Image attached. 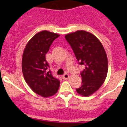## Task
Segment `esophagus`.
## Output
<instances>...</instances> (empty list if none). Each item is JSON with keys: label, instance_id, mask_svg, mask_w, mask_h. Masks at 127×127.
Masks as SVG:
<instances>
[{"label": "esophagus", "instance_id": "obj_1", "mask_svg": "<svg viewBox=\"0 0 127 127\" xmlns=\"http://www.w3.org/2000/svg\"><path fill=\"white\" fill-rule=\"evenodd\" d=\"M62 77H63V79H69V75L68 74L65 73V74L63 75Z\"/></svg>", "mask_w": 127, "mask_h": 127}]
</instances>
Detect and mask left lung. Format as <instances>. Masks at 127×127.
Wrapping results in <instances>:
<instances>
[{
    "mask_svg": "<svg viewBox=\"0 0 127 127\" xmlns=\"http://www.w3.org/2000/svg\"><path fill=\"white\" fill-rule=\"evenodd\" d=\"M65 37L79 64L85 66L81 73L82 86L76 92L82 96L88 97L100 88L107 77L106 53L100 41L90 32L77 30Z\"/></svg>",
    "mask_w": 127,
    "mask_h": 127,
    "instance_id": "8db88e82",
    "label": "left lung"
}]
</instances>
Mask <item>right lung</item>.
<instances>
[{
    "mask_svg": "<svg viewBox=\"0 0 127 127\" xmlns=\"http://www.w3.org/2000/svg\"><path fill=\"white\" fill-rule=\"evenodd\" d=\"M57 33L42 30L35 34L27 44L22 57V68L23 77L33 92L43 97L56 94L60 86V81L53 76L46 60V54Z\"/></svg>",
    "mask_w": 127,
    "mask_h": 127,
    "instance_id": "1",
    "label": "right lung"
}]
</instances>
